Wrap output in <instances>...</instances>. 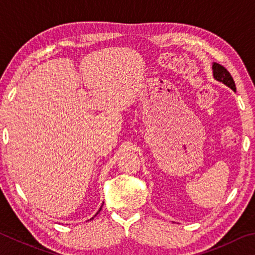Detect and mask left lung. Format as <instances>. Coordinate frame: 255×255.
I'll list each match as a JSON object with an SVG mask.
<instances>
[{
    "label": "left lung",
    "instance_id": "obj_1",
    "mask_svg": "<svg viewBox=\"0 0 255 255\" xmlns=\"http://www.w3.org/2000/svg\"><path fill=\"white\" fill-rule=\"evenodd\" d=\"M213 75L216 81L222 82V83L227 85L228 88H231L233 91L236 92V86H235L234 80H233L230 72H228L225 67L222 66L221 64H217V63L213 64Z\"/></svg>",
    "mask_w": 255,
    "mask_h": 255
}]
</instances>
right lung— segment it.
I'll return each mask as SVG.
<instances>
[{"mask_svg": "<svg viewBox=\"0 0 255 255\" xmlns=\"http://www.w3.org/2000/svg\"><path fill=\"white\" fill-rule=\"evenodd\" d=\"M100 210H101V208H100V209H99V211H100ZM99 211H98V213H97V214H99ZM97 214H96V215H94V216H97ZM91 219H93V217H92Z\"/></svg>", "mask_w": 255, "mask_h": 255, "instance_id": "obj_1", "label": "right lung"}]
</instances>
